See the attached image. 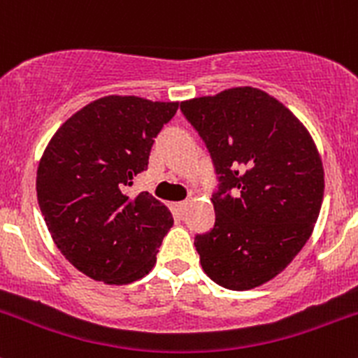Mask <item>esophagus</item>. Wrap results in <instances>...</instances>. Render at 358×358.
<instances>
[{
  "label": "esophagus",
  "instance_id": "obj_1",
  "mask_svg": "<svg viewBox=\"0 0 358 358\" xmlns=\"http://www.w3.org/2000/svg\"><path fill=\"white\" fill-rule=\"evenodd\" d=\"M190 202L189 201H182V202H176V209L180 211V215H185L187 209H189Z\"/></svg>",
  "mask_w": 358,
  "mask_h": 358
}]
</instances>
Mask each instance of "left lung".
I'll use <instances>...</instances> for the list:
<instances>
[{"instance_id": "1", "label": "left lung", "mask_w": 358, "mask_h": 358, "mask_svg": "<svg viewBox=\"0 0 358 358\" xmlns=\"http://www.w3.org/2000/svg\"><path fill=\"white\" fill-rule=\"evenodd\" d=\"M218 175L215 227L196 236L202 270L246 291L279 275L310 239L324 197V168L308 129L251 86L180 103Z\"/></svg>"}]
</instances>
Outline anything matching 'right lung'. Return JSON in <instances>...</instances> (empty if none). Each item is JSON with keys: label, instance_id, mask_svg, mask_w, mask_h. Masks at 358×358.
<instances>
[{"label": "right lung", "instance_id": "add662e5", "mask_svg": "<svg viewBox=\"0 0 358 358\" xmlns=\"http://www.w3.org/2000/svg\"><path fill=\"white\" fill-rule=\"evenodd\" d=\"M178 102L110 95L67 119L43 152L39 209L53 243L85 275L135 282L156 265L173 216L149 192L128 196Z\"/></svg>", "mask_w": 358, "mask_h": 358}]
</instances>
